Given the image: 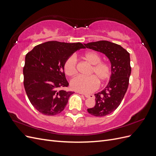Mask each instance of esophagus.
Listing matches in <instances>:
<instances>
[{
    "instance_id": "esophagus-1",
    "label": "esophagus",
    "mask_w": 156,
    "mask_h": 156,
    "mask_svg": "<svg viewBox=\"0 0 156 156\" xmlns=\"http://www.w3.org/2000/svg\"><path fill=\"white\" fill-rule=\"evenodd\" d=\"M84 96H85L86 98H93L94 96L92 95V94H84Z\"/></svg>"
}]
</instances>
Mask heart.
Masks as SVG:
<instances>
[{"label":"heart","mask_w":156,"mask_h":156,"mask_svg":"<svg viewBox=\"0 0 156 156\" xmlns=\"http://www.w3.org/2000/svg\"><path fill=\"white\" fill-rule=\"evenodd\" d=\"M83 58L88 63L92 65L90 74L94 75L89 77L77 76L70 82V86L74 90L81 93H90L98 88L99 81L105 83L109 79L111 75L110 65L101 62V57L96 52L90 51L84 53ZM76 58L73 56L66 60L64 65L65 73L68 76H73L77 73Z\"/></svg>","instance_id":"heart-1"}]
</instances>
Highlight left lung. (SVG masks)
Here are the masks:
<instances>
[{
    "mask_svg": "<svg viewBox=\"0 0 156 156\" xmlns=\"http://www.w3.org/2000/svg\"><path fill=\"white\" fill-rule=\"evenodd\" d=\"M84 45L88 49L104 54L111 64L109 82L102 91L94 94L96 105L87 109L93 116H105L120 105L127 90L131 72L129 53L120 45L108 41L101 40Z\"/></svg>",
    "mask_w": 156,
    "mask_h": 156,
    "instance_id": "8db88e82",
    "label": "left lung"
}]
</instances>
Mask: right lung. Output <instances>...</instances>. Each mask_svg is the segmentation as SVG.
<instances>
[{"mask_svg": "<svg viewBox=\"0 0 156 156\" xmlns=\"http://www.w3.org/2000/svg\"><path fill=\"white\" fill-rule=\"evenodd\" d=\"M84 48L79 42L51 41L35 46L26 55L23 83L29 100L37 111L53 116L64 109L74 92L59 90L69 85L64 65L75 52Z\"/></svg>", "mask_w": 156, "mask_h": 156, "instance_id": "1", "label": "right lung"}]
</instances>
